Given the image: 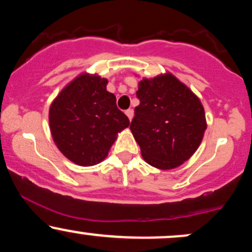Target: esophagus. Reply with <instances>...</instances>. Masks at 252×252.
<instances>
[{"label": "esophagus", "instance_id": "1", "mask_svg": "<svg viewBox=\"0 0 252 252\" xmlns=\"http://www.w3.org/2000/svg\"><path fill=\"white\" fill-rule=\"evenodd\" d=\"M126 116H128L129 121H131L132 117H134V110H132V109L126 110Z\"/></svg>", "mask_w": 252, "mask_h": 252}]
</instances>
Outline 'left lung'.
Returning <instances> with one entry per match:
<instances>
[{
    "mask_svg": "<svg viewBox=\"0 0 252 252\" xmlns=\"http://www.w3.org/2000/svg\"><path fill=\"white\" fill-rule=\"evenodd\" d=\"M140 105L130 124L147 163L158 169L179 167L195 153L206 130L204 106L173 74L138 83Z\"/></svg>",
    "mask_w": 252,
    "mask_h": 252,
    "instance_id": "obj_1",
    "label": "left lung"
}]
</instances>
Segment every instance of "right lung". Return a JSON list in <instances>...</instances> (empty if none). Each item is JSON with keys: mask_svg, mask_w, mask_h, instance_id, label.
<instances>
[{"mask_svg": "<svg viewBox=\"0 0 252 252\" xmlns=\"http://www.w3.org/2000/svg\"><path fill=\"white\" fill-rule=\"evenodd\" d=\"M108 79L83 73L66 85L50 108V128L58 149L79 166H94L108 156L129 118L106 91Z\"/></svg>", "mask_w": 252, "mask_h": 252, "instance_id": "obj_1", "label": "right lung"}]
</instances>
